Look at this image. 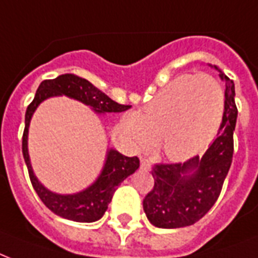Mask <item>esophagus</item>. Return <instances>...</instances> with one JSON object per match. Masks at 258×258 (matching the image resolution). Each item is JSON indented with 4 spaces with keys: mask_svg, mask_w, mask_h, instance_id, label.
<instances>
[{
    "mask_svg": "<svg viewBox=\"0 0 258 258\" xmlns=\"http://www.w3.org/2000/svg\"><path fill=\"white\" fill-rule=\"evenodd\" d=\"M140 167H141V169H144V171H149V169H151V161L148 160V159H141V161H140Z\"/></svg>",
    "mask_w": 258,
    "mask_h": 258,
    "instance_id": "34e87169",
    "label": "esophagus"
}]
</instances>
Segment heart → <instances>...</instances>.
<instances>
[{"instance_id": "obj_1", "label": "heart", "mask_w": 258, "mask_h": 258, "mask_svg": "<svg viewBox=\"0 0 258 258\" xmlns=\"http://www.w3.org/2000/svg\"><path fill=\"white\" fill-rule=\"evenodd\" d=\"M225 98L209 74L180 75L171 81L144 109L126 113L121 126L136 148L163 143L172 160H185L214 140L223 115Z\"/></svg>"}]
</instances>
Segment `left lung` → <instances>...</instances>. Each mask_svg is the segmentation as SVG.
<instances>
[{"mask_svg": "<svg viewBox=\"0 0 258 258\" xmlns=\"http://www.w3.org/2000/svg\"><path fill=\"white\" fill-rule=\"evenodd\" d=\"M226 83L225 110L217 139L202 157L184 163L156 164L152 171L155 185L143 201L149 222L161 229L194 225L203 218L218 199L233 160V132L237 122L234 82L213 66Z\"/></svg>", "mask_w": 258, "mask_h": 258, "instance_id": "obj_1", "label": "left lung"}]
</instances>
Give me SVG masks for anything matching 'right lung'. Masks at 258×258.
Returning a JSON list of instances; mask_svg holds the SVG:
<instances>
[{"mask_svg": "<svg viewBox=\"0 0 258 258\" xmlns=\"http://www.w3.org/2000/svg\"><path fill=\"white\" fill-rule=\"evenodd\" d=\"M66 95L90 106L98 114L105 113H121L129 109V105H119L109 98L101 90L97 89L87 79L77 77L74 74L59 75L55 79H47L40 83L33 101L25 113V129L23 135V155L28 167L29 179L39 198L49 210L61 218L75 222H95L101 219L111 202L113 194L119 183L136 172L140 167L139 157H127L115 149H109L106 160L99 176L93 184L77 194L61 195L45 188L35 176L28 153V131L29 122L40 103L47 98Z\"/></svg>", "mask_w": 258, "mask_h": 258, "instance_id": "obj_1", "label": "right lung"}]
</instances>
